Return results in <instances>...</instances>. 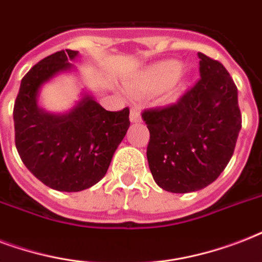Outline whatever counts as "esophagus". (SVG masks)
Wrapping results in <instances>:
<instances>
[{"label": "esophagus", "instance_id": "1", "mask_svg": "<svg viewBox=\"0 0 262 262\" xmlns=\"http://www.w3.org/2000/svg\"><path fill=\"white\" fill-rule=\"evenodd\" d=\"M130 121L132 122H140L141 117H140V111L137 108H132L130 110Z\"/></svg>", "mask_w": 262, "mask_h": 262}]
</instances>
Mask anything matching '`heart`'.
Returning a JSON list of instances; mask_svg holds the SVG:
<instances>
[{"label":"heart","instance_id":"heart-1","mask_svg":"<svg viewBox=\"0 0 262 262\" xmlns=\"http://www.w3.org/2000/svg\"><path fill=\"white\" fill-rule=\"evenodd\" d=\"M181 62L163 61L143 72V75L135 80L133 87L145 92H159L166 88L164 98L167 100H175L185 90V83L181 81Z\"/></svg>","mask_w":262,"mask_h":262}]
</instances>
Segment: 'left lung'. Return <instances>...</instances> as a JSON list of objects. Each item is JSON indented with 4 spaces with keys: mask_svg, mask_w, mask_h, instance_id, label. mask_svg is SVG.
Instances as JSON below:
<instances>
[{
    "mask_svg": "<svg viewBox=\"0 0 262 262\" xmlns=\"http://www.w3.org/2000/svg\"><path fill=\"white\" fill-rule=\"evenodd\" d=\"M200 77L174 104L141 114L155 182L171 193L204 189L231 159L242 126L238 90L227 69L199 53Z\"/></svg>",
    "mask_w": 262,
    "mask_h": 262,
    "instance_id": "left-lung-1",
    "label": "left lung"
}]
</instances>
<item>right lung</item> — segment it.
<instances>
[{
  "label": "right lung",
  "mask_w": 262,
  "mask_h": 262,
  "mask_svg": "<svg viewBox=\"0 0 262 262\" xmlns=\"http://www.w3.org/2000/svg\"><path fill=\"white\" fill-rule=\"evenodd\" d=\"M77 55L79 51L61 50L34 65L23 77L13 107L14 143L23 163L59 191L98 183L130 126L127 107L107 111L88 94L65 114H50L38 106L40 87L71 71Z\"/></svg>",
  "instance_id": "right-lung-1"
}]
</instances>
